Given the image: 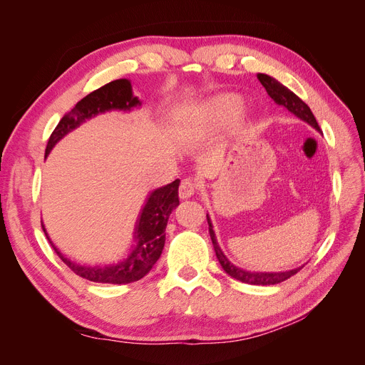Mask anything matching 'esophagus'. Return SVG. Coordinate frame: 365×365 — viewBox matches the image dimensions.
Here are the masks:
<instances>
[{
  "mask_svg": "<svg viewBox=\"0 0 365 365\" xmlns=\"http://www.w3.org/2000/svg\"><path fill=\"white\" fill-rule=\"evenodd\" d=\"M196 189H197V184L195 180H192V178L182 180L181 185H180V190H178L180 197L181 200H187V197H190L196 192Z\"/></svg>",
  "mask_w": 365,
  "mask_h": 365,
  "instance_id": "34e87169",
  "label": "esophagus"
}]
</instances>
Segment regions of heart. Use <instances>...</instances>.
<instances>
[{
  "mask_svg": "<svg viewBox=\"0 0 365 365\" xmlns=\"http://www.w3.org/2000/svg\"><path fill=\"white\" fill-rule=\"evenodd\" d=\"M237 106V101L235 97H222V98H216L212 103H210L208 109L212 111L215 115L222 117L224 114L230 113L231 109H235Z\"/></svg>",
  "mask_w": 365,
  "mask_h": 365,
  "instance_id": "obj_1",
  "label": "heart"
}]
</instances>
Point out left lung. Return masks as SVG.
Wrapping results in <instances>:
<instances>
[{"instance_id":"obj_1","label":"left lung","mask_w":365,"mask_h":365,"mask_svg":"<svg viewBox=\"0 0 365 365\" xmlns=\"http://www.w3.org/2000/svg\"><path fill=\"white\" fill-rule=\"evenodd\" d=\"M257 79L260 81V83L264 86V90L269 94V97L272 101L288 109L294 115H297L298 118H302L306 123L311 125L312 128H315L317 130H319V126L317 123V120L311 111V108H309L300 97L295 96L291 90H288L284 85H282L279 81H275L274 77L268 76V74H257ZM207 222H208V233L210 237H212L213 242V247H215V252H216V257L220 263V267L224 268V271L231 275V277L242 282V283H248V284H277L282 283L284 280H288L292 275H295L298 271L302 268H295L291 271H284V272H251V271H245V269H240L237 267H235L233 263H231L225 254L222 252V250L219 248L217 245V240L215 236V231H213V225H212V220H210L208 215H207Z\"/></svg>"}]
</instances>
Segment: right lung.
Returning <instances> with one entry per match:
<instances>
[{
	"mask_svg": "<svg viewBox=\"0 0 365 365\" xmlns=\"http://www.w3.org/2000/svg\"><path fill=\"white\" fill-rule=\"evenodd\" d=\"M141 105L138 97L132 94V86L128 79H118L103 85L98 90L93 91L83 97L81 102H77L76 106L70 113L65 114L58 126L54 128L51 135L47 143L46 157L53 149L56 143L81 126V123L86 118H91L97 114L111 111V109H121V111H129L130 108ZM178 187L180 180H175L173 182L160 187V189L153 190L148 201L141 210V215L137 220L135 227V244L132 247L129 256L118 262L117 264H106V267H83V264L74 263L70 259L63 257L61 251L53 245L50 240L46 228V236L50 240L51 247L56 251L58 256L67 267L79 275L90 282L96 283H113V284H126L137 282L145 277V275L152 269L153 264L160 259L164 240H165V225H168V219L175 207H178Z\"/></svg>",
	"mask_w": 365,
	"mask_h": 365,
	"instance_id": "obj_1",
	"label": "right lung"
}]
</instances>
